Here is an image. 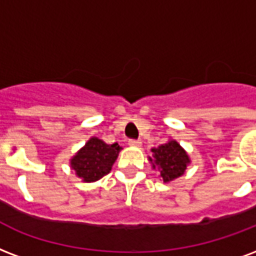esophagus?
<instances>
[{
    "instance_id": "34e87169",
    "label": "esophagus",
    "mask_w": 256,
    "mask_h": 256,
    "mask_svg": "<svg viewBox=\"0 0 256 256\" xmlns=\"http://www.w3.org/2000/svg\"><path fill=\"white\" fill-rule=\"evenodd\" d=\"M128 145L134 146V148H140V146H141V141H138V140H130V141H128Z\"/></svg>"
}]
</instances>
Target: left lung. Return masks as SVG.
<instances>
[{
    "label": "left lung",
    "instance_id": "1",
    "mask_svg": "<svg viewBox=\"0 0 256 256\" xmlns=\"http://www.w3.org/2000/svg\"><path fill=\"white\" fill-rule=\"evenodd\" d=\"M152 153L153 157H149V161L153 165V169L160 172V177L164 182H170L174 178H178L184 174L186 166L190 164L188 153L174 140H170L158 148H153Z\"/></svg>",
    "mask_w": 256,
    "mask_h": 256
}]
</instances>
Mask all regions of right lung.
<instances>
[{
	"instance_id": "add662e5",
	"label": "right lung",
	"mask_w": 256,
	"mask_h": 256,
	"mask_svg": "<svg viewBox=\"0 0 256 256\" xmlns=\"http://www.w3.org/2000/svg\"><path fill=\"white\" fill-rule=\"evenodd\" d=\"M120 149L116 142L107 145L102 140L92 136L72 157L71 168L84 182H94L110 173Z\"/></svg>"
}]
</instances>
